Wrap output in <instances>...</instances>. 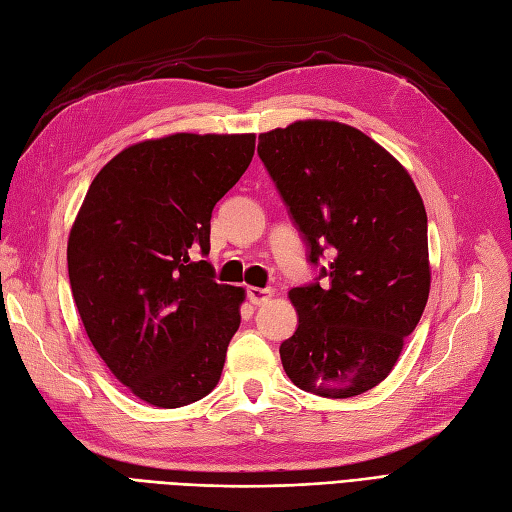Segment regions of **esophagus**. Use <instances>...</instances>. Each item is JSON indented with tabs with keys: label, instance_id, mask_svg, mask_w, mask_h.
Instances as JSON below:
<instances>
[{
	"label": "esophagus",
	"instance_id": "1",
	"mask_svg": "<svg viewBox=\"0 0 512 512\" xmlns=\"http://www.w3.org/2000/svg\"><path fill=\"white\" fill-rule=\"evenodd\" d=\"M271 295H273V289H260V286H249V289H247V299L254 306H260V304L269 302Z\"/></svg>",
	"mask_w": 512,
	"mask_h": 512
}]
</instances>
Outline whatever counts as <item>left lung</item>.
<instances>
[{
	"label": "left lung",
	"mask_w": 512,
	"mask_h": 512,
	"mask_svg": "<svg viewBox=\"0 0 512 512\" xmlns=\"http://www.w3.org/2000/svg\"><path fill=\"white\" fill-rule=\"evenodd\" d=\"M258 156L321 269L289 291L299 326L280 345L286 376L334 400L365 393L389 376L428 302L423 199L382 145L339 121L260 134ZM328 248L326 270L318 260Z\"/></svg>",
	"instance_id": "left-lung-1"
}]
</instances>
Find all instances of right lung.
Instances as JSON below:
<instances>
[{"label": "right lung", "instance_id": "obj_1", "mask_svg": "<svg viewBox=\"0 0 512 512\" xmlns=\"http://www.w3.org/2000/svg\"><path fill=\"white\" fill-rule=\"evenodd\" d=\"M254 134H169L97 173L67 243L71 293L106 367L139 400L178 408L215 389L241 286L206 260L210 217L254 158Z\"/></svg>", "mask_w": 512, "mask_h": 512}]
</instances>
